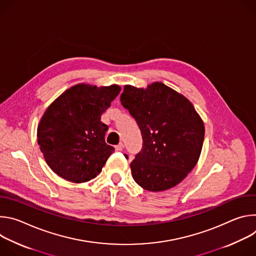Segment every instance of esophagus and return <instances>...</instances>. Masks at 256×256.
Instances as JSON below:
<instances>
[{
  "mask_svg": "<svg viewBox=\"0 0 256 256\" xmlns=\"http://www.w3.org/2000/svg\"><path fill=\"white\" fill-rule=\"evenodd\" d=\"M122 149H124V144L122 142H120L116 146V151L120 152V151H122Z\"/></svg>",
  "mask_w": 256,
  "mask_h": 256,
  "instance_id": "1",
  "label": "esophagus"
}]
</instances>
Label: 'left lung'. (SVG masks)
I'll return each mask as SVG.
<instances>
[{
  "instance_id": "left-lung-1",
  "label": "left lung",
  "mask_w": 256,
  "mask_h": 256,
  "mask_svg": "<svg viewBox=\"0 0 256 256\" xmlns=\"http://www.w3.org/2000/svg\"><path fill=\"white\" fill-rule=\"evenodd\" d=\"M120 101L142 138L130 163L134 181L154 192L180 184L196 165L204 138V122L192 102L161 82L146 89L126 85Z\"/></svg>"
}]
</instances>
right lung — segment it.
Here are the masks:
<instances>
[{
	"label": "right lung",
	"mask_w": 256,
	"mask_h": 256,
	"mask_svg": "<svg viewBox=\"0 0 256 256\" xmlns=\"http://www.w3.org/2000/svg\"><path fill=\"white\" fill-rule=\"evenodd\" d=\"M120 90L118 85L78 84L48 107L38 128V142L54 173L82 184L101 172L114 151L105 142L108 126L101 116Z\"/></svg>",
	"instance_id": "obj_1"
}]
</instances>
